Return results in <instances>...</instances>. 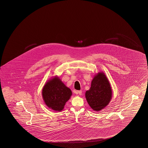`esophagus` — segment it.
Segmentation results:
<instances>
[{
    "label": "esophagus",
    "instance_id": "1",
    "mask_svg": "<svg viewBox=\"0 0 148 148\" xmlns=\"http://www.w3.org/2000/svg\"><path fill=\"white\" fill-rule=\"evenodd\" d=\"M74 93L75 94H79V95H81L82 93V90L75 91H74Z\"/></svg>",
    "mask_w": 148,
    "mask_h": 148
}]
</instances>
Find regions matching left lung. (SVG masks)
Instances as JSON below:
<instances>
[{
	"instance_id": "8db88e82",
	"label": "left lung",
	"mask_w": 148,
	"mask_h": 148,
	"mask_svg": "<svg viewBox=\"0 0 148 148\" xmlns=\"http://www.w3.org/2000/svg\"><path fill=\"white\" fill-rule=\"evenodd\" d=\"M85 96L90 108L95 111H100L108 105L112 99V88L104 73L98 72L94 76Z\"/></svg>"
}]
</instances>
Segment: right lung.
Returning a JSON list of instances; mask_svg holds the SVG:
<instances>
[{
    "label": "right lung",
    "instance_id": "obj_1",
    "mask_svg": "<svg viewBox=\"0 0 148 148\" xmlns=\"http://www.w3.org/2000/svg\"><path fill=\"white\" fill-rule=\"evenodd\" d=\"M42 94L44 101L49 108L60 112L64 108L72 92L58 76H55L45 83Z\"/></svg>",
    "mask_w": 148,
    "mask_h": 148
}]
</instances>
